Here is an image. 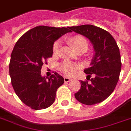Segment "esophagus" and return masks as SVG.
<instances>
[{
  "label": "esophagus",
  "instance_id": "obj_1",
  "mask_svg": "<svg viewBox=\"0 0 131 131\" xmlns=\"http://www.w3.org/2000/svg\"><path fill=\"white\" fill-rule=\"evenodd\" d=\"M64 82H71L72 80V79L69 78H67V77H64Z\"/></svg>",
  "mask_w": 131,
  "mask_h": 131
}]
</instances>
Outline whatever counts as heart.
<instances>
[{"label":"heart","mask_w":131,"mask_h":131,"mask_svg":"<svg viewBox=\"0 0 131 131\" xmlns=\"http://www.w3.org/2000/svg\"><path fill=\"white\" fill-rule=\"evenodd\" d=\"M69 42L71 44L72 46L75 48L76 51L79 49H84L86 51L88 47V43L86 38L84 37L82 35H75L69 39ZM60 42L56 41L53 45V52L56 53L59 50ZM78 67L76 64L69 62H65L62 64L60 66V70L61 71L64 73L66 75L72 76L75 73L78 69Z\"/></svg>","instance_id":"1"}]
</instances>
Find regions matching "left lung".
<instances>
[{"instance_id": "left-lung-1", "label": "left lung", "mask_w": 131, "mask_h": 131, "mask_svg": "<svg viewBox=\"0 0 131 131\" xmlns=\"http://www.w3.org/2000/svg\"><path fill=\"white\" fill-rule=\"evenodd\" d=\"M68 28L88 38L95 52L91 67L84 70L87 80L80 81L81 88L75 97L86 105L99 103L111 95L119 80L122 67L119 47L112 35L103 28L90 24Z\"/></svg>"}]
</instances>
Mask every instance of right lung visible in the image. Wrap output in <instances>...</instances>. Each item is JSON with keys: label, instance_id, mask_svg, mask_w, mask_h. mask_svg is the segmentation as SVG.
Here are the masks:
<instances>
[{"label": "right lung", "instance_id": "right-lung-1", "mask_svg": "<svg viewBox=\"0 0 131 131\" xmlns=\"http://www.w3.org/2000/svg\"><path fill=\"white\" fill-rule=\"evenodd\" d=\"M70 32L64 27L36 26L24 34L13 47L9 63L11 84L19 99L31 109L51 106L57 89L64 84V78L58 73L45 78L41 69L52 56L54 42Z\"/></svg>", "mask_w": 131, "mask_h": 131}]
</instances>
